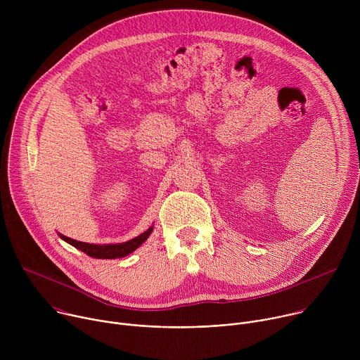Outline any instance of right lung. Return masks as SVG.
I'll return each mask as SVG.
<instances>
[{"mask_svg": "<svg viewBox=\"0 0 360 360\" xmlns=\"http://www.w3.org/2000/svg\"><path fill=\"white\" fill-rule=\"evenodd\" d=\"M152 226L149 229H146L143 233L138 235L136 238L122 242V243H107V245H95V243H86V242H79V240H74L68 236L60 235L65 242H68L70 245L75 246L77 249L82 250L84 253H86L91 258H96V259H117V258H124V256L132 253L136 248H139L150 235L152 232Z\"/></svg>", "mask_w": 360, "mask_h": 360, "instance_id": "add662e5", "label": "right lung"}]
</instances>
